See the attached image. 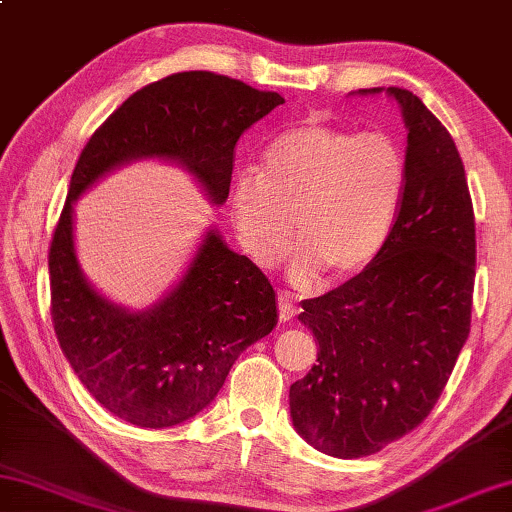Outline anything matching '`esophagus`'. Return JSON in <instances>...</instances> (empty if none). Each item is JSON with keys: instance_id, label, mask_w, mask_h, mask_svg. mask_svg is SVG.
Listing matches in <instances>:
<instances>
[{"instance_id": "34e87169", "label": "esophagus", "mask_w": 512, "mask_h": 512, "mask_svg": "<svg viewBox=\"0 0 512 512\" xmlns=\"http://www.w3.org/2000/svg\"><path fill=\"white\" fill-rule=\"evenodd\" d=\"M277 311H280V320L288 322L297 315V306L291 300H288L286 293H280V295H277Z\"/></svg>"}]
</instances>
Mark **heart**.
Returning a JSON list of instances; mask_svg holds the SVG:
<instances>
[{"label":"heart","mask_w":512,"mask_h":512,"mask_svg":"<svg viewBox=\"0 0 512 512\" xmlns=\"http://www.w3.org/2000/svg\"><path fill=\"white\" fill-rule=\"evenodd\" d=\"M405 190L407 159L396 138L306 123L266 147L259 174L232 181L230 212L257 266H280L295 237L297 277L322 271L342 280L383 253Z\"/></svg>","instance_id":"1"}]
</instances>
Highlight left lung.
Masks as SVG:
<instances>
[{"label":"left lung","mask_w":512,"mask_h":512,"mask_svg":"<svg viewBox=\"0 0 512 512\" xmlns=\"http://www.w3.org/2000/svg\"><path fill=\"white\" fill-rule=\"evenodd\" d=\"M387 91L410 129L401 215L365 271L304 300L297 315L318 340V362L288 392L293 425L338 459L367 457L416 430L470 333L477 239L461 156L418 96Z\"/></svg>","instance_id":"left-lung-1"}]
</instances>
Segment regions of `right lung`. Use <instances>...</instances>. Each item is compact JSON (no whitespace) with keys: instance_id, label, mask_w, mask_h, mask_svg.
<instances>
[{"instance_id":"right-lung-1","label":"right lung","mask_w":512,"mask_h":512,"mask_svg":"<svg viewBox=\"0 0 512 512\" xmlns=\"http://www.w3.org/2000/svg\"><path fill=\"white\" fill-rule=\"evenodd\" d=\"M275 91L212 71H181L129 96L73 167L49 246L51 320L64 356L96 401L123 421L170 427L217 396L232 362L277 324L268 277L208 232L181 284L152 311L129 313L82 277L73 253V201L125 161L163 156L228 199L239 136L282 105Z\"/></svg>"}]
</instances>
